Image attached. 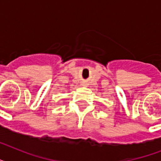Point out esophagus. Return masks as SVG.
<instances>
[{"mask_svg": "<svg viewBox=\"0 0 161 161\" xmlns=\"http://www.w3.org/2000/svg\"><path fill=\"white\" fill-rule=\"evenodd\" d=\"M83 84H84V83H83Z\"/></svg>", "mask_w": 161, "mask_h": 161, "instance_id": "obj_1", "label": "esophagus"}]
</instances>
